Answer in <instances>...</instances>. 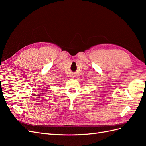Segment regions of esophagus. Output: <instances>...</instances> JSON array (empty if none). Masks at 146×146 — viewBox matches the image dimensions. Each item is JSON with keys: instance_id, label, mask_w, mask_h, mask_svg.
<instances>
[{"instance_id": "obj_1", "label": "esophagus", "mask_w": 146, "mask_h": 146, "mask_svg": "<svg viewBox=\"0 0 146 146\" xmlns=\"http://www.w3.org/2000/svg\"><path fill=\"white\" fill-rule=\"evenodd\" d=\"M71 77H72V78H74V77H76V75H74V74H72Z\"/></svg>"}]
</instances>
